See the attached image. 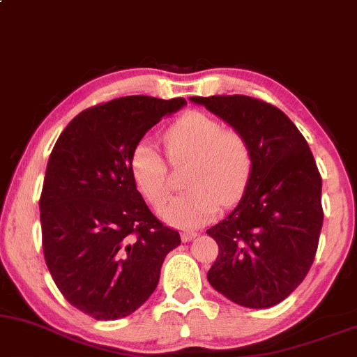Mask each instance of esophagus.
<instances>
[{"label":"esophagus","mask_w":357,"mask_h":357,"mask_svg":"<svg viewBox=\"0 0 357 357\" xmlns=\"http://www.w3.org/2000/svg\"><path fill=\"white\" fill-rule=\"evenodd\" d=\"M196 236H197L196 231H184V233L181 234V238L184 243H188V241H191V239H195Z\"/></svg>","instance_id":"obj_1"}]
</instances>
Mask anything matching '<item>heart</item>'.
<instances>
[{
    "instance_id": "heart-1",
    "label": "heart",
    "mask_w": 357,
    "mask_h": 357,
    "mask_svg": "<svg viewBox=\"0 0 357 357\" xmlns=\"http://www.w3.org/2000/svg\"><path fill=\"white\" fill-rule=\"evenodd\" d=\"M167 158L178 165L191 161L186 173L190 190L171 197L160 209L167 222L196 227L211 221L221 204L238 203L252 173V148L248 137L220 119L201 111H190L166 128ZM130 173L136 188L153 206L169 192V166L158 146L141 139L130 158Z\"/></svg>"
}]
</instances>
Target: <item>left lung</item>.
<instances>
[{"label":"left lung","mask_w":357,"mask_h":357,"mask_svg":"<svg viewBox=\"0 0 357 357\" xmlns=\"http://www.w3.org/2000/svg\"><path fill=\"white\" fill-rule=\"evenodd\" d=\"M248 137L252 173L226 220L208 234L220 252L208 271L218 293L244 307H271L303 282L323 227L314 156L296 124L276 106L243 94L192 96Z\"/></svg>","instance_id":"left-lung-1"}]
</instances>
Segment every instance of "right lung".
Here are the masks:
<instances>
[{
    "label": "right lung",
    "mask_w": 357,
    "mask_h": 357,
    "mask_svg": "<svg viewBox=\"0 0 357 357\" xmlns=\"http://www.w3.org/2000/svg\"><path fill=\"white\" fill-rule=\"evenodd\" d=\"M183 98L124 96L81 111L50 154L40 197L45 261L66 301L98 321L135 312L181 244L130 173L135 146Z\"/></svg>",
    "instance_id": "obj_1"
}]
</instances>
